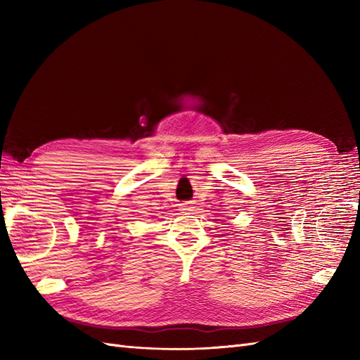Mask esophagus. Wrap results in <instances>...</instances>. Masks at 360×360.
Listing matches in <instances>:
<instances>
[{"label":"esophagus","mask_w":360,"mask_h":360,"mask_svg":"<svg viewBox=\"0 0 360 360\" xmlns=\"http://www.w3.org/2000/svg\"><path fill=\"white\" fill-rule=\"evenodd\" d=\"M192 209H193L192 207V202H188V201L179 204V210H182V212H188V210H192Z\"/></svg>","instance_id":"1"}]
</instances>
